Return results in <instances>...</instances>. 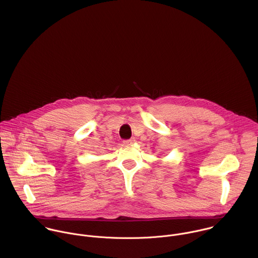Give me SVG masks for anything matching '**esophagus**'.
I'll return each mask as SVG.
<instances>
[{
    "instance_id": "obj_1",
    "label": "esophagus",
    "mask_w": 258,
    "mask_h": 258,
    "mask_svg": "<svg viewBox=\"0 0 258 258\" xmlns=\"http://www.w3.org/2000/svg\"><path fill=\"white\" fill-rule=\"evenodd\" d=\"M134 142H135V139H134V138H131V139H129V140H124V141H123V143H124L125 145H132Z\"/></svg>"
}]
</instances>
